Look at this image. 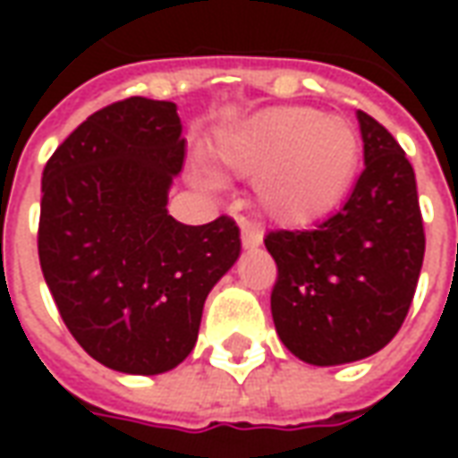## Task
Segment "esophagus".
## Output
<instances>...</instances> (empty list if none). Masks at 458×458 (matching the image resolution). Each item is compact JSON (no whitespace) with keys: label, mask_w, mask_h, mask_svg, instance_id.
<instances>
[{"label":"esophagus","mask_w":458,"mask_h":458,"mask_svg":"<svg viewBox=\"0 0 458 458\" xmlns=\"http://www.w3.org/2000/svg\"><path fill=\"white\" fill-rule=\"evenodd\" d=\"M240 238H242V248L255 250L262 245V230H259L255 223L240 218Z\"/></svg>","instance_id":"34e87169"}]
</instances>
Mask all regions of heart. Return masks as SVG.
<instances>
[{
	"mask_svg": "<svg viewBox=\"0 0 458 458\" xmlns=\"http://www.w3.org/2000/svg\"><path fill=\"white\" fill-rule=\"evenodd\" d=\"M208 159L223 176H258L255 199L267 218L309 225L336 208L351 189L360 137L336 114L272 107L220 131Z\"/></svg>",
	"mask_w": 458,
	"mask_h": 458,
	"instance_id": "1",
	"label": "heart"
}]
</instances>
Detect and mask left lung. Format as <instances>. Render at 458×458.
<instances>
[{
	"label": "left lung",
	"mask_w": 458,
	"mask_h": 458,
	"mask_svg": "<svg viewBox=\"0 0 458 458\" xmlns=\"http://www.w3.org/2000/svg\"><path fill=\"white\" fill-rule=\"evenodd\" d=\"M363 174L344 208L314 230H275L272 318L309 365L363 360L390 344L412 304L424 228L412 164L383 124L358 110Z\"/></svg>",
	"instance_id": "8db88e82"
}]
</instances>
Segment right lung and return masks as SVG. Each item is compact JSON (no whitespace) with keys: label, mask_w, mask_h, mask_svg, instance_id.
I'll use <instances>...</instances> for the list:
<instances>
[{"label":"right lung","mask_w":458,"mask_h":458,"mask_svg":"<svg viewBox=\"0 0 458 458\" xmlns=\"http://www.w3.org/2000/svg\"><path fill=\"white\" fill-rule=\"evenodd\" d=\"M181 130L174 103L130 98L90 114L41 176L46 284L85 353L117 373L176 368L210 289L240 258L235 220L183 225L166 210Z\"/></svg>","instance_id":"add662e5"}]
</instances>
